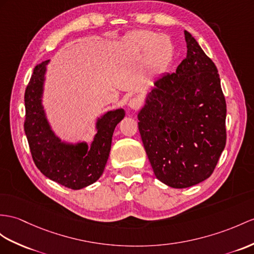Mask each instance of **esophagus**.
<instances>
[{
  "label": "esophagus",
  "mask_w": 254,
  "mask_h": 254,
  "mask_svg": "<svg viewBox=\"0 0 254 254\" xmlns=\"http://www.w3.org/2000/svg\"><path fill=\"white\" fill-rule=\"evenodd\" d=\"M141 104H142V102H141V100L139 98H131L130 100H129V102H128V106L130 107L132 110H138L140 107H141Z\"/></svg>",
  "instance_id": "esophagus-1"
}]
</instances>
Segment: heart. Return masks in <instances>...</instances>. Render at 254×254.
<instances>
[{
    "mask_svg": "<svg viewBox=\"0 0 254 254\" xmlns=\"http://www.w3.org/2000/svg\"><path fill=\"white\" fill-rule=\"evenodd\" d=\"M127 44L134 54H147L148 65L153 72L164 71L174 56V46L168 36L150 30L134 31L128 36Z\"/></svg>",
    "mask_w": 254,
    "mask_h": 254,
    "instance_id": "b5f03b06",
    "label": "heart"
}]
</instances>
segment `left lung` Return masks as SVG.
I'll list each match as a JSON object with an SVG mask.
<instances>
[{
    "instance_id": "8db88e82",
    "label": "left lung",
    "mask_w": 254,
    "mask_h": 254,
    "mask_svg": "<svg viewBox=\"0 0 254 254\" xmlns=\"http://www.w3.org/2000/svg\"><path fill=\"white\" fill-rule=\"evenodd\" d=\"M188 55L154 82L138 114L142 142L159 181L175 189L212 175L226 143V102L218 69L184 31Z\"/></svg>"
}]
</instances>
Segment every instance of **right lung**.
Instances as JSON below:
<instances>
[{
	"instance_id": "1",
	"label": "right lung",
	"mask_w": 254,
	"mask_h": 254,
	"mask_svg": "<svg viewBox=\"0 0 254 254\" xmlns=\"http://www.w3.org/2000/svg\"><path fill=\"white\" fill-rule=\"evenodd\" d=\"M48 61L35 65L24 91V132L33 162L42 174L65 188L79 190L101 177L109 158L115 126L124 119L125 112L120 109L104 114L97 123L98 132L90 146L60 142L49 128L41 102Z\"/></svg>"
}]
</instances>
